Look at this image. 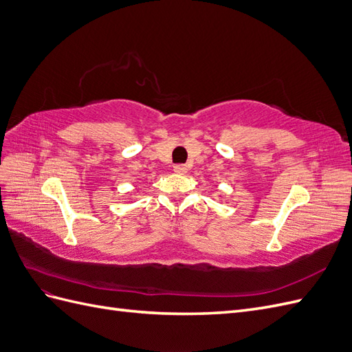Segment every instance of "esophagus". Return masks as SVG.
Instances as JSON below:
<instances>
[{
    "label": "esophagus",
    "instance_id": "esophagus-1",
    "mask_svg": "<svg viewBox=\"0 0 352 352\" xmlns=\"http://www.w3.org/2000/svg\"><path fill=\"white\" fill-rule=\"evenodd\" d=\"M173 170H175V172H176L177 175H185L188 168H186V166H185V164H176Z\"/></svg>",
    "mask_w": 352,
    "mask_h": 352
}]
</instances>
